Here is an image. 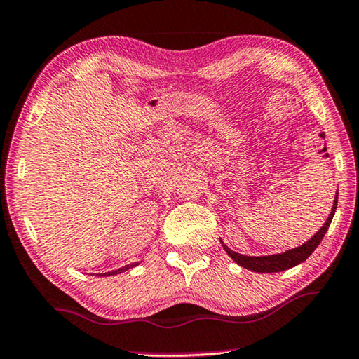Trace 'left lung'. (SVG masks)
<instances>
[{
	"instance_id": "1",
	"label": "left lung",
	"mask_w": 359,
	"mask_h": 359,
	"mask_svg": "<svg viewBox=\"0 0 359 359\" xmlns=\"http://www.w3.org/2000/svg\"><path fill=\"white\" fill-rule=\"evenodd\" d=\"M337 194H339V191L336 193V196H334L332 209L330 212V215H327L323 226H321L311 239L304 242L302 245L290 248V250L282 252V253L263 255V257H248V255H242V253L231 250V248L228 245H224V242L220 239L224 252H226L229 257L233 258L234 263H238L241 267H244V269L253 271V272H263V274H269V272H280L285 269H290V267L301 264L302 261H306L309 257H311L315 248L320 245L321 239H323V236L326 234L327 228H330L332 217H334V214H336V209H337Z\"/></svg>"
}]
</instances>
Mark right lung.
<instances>
[{
    "label": "right lung",
    "instance_id": "obj_1",
    "mask_svg": "<svg viewBox=\"0 0 359 359\" xmlns=\"http://www.w3.org/2000/svg\"><path fill=\"white\" fill-rule=\"evenodd\" d=\"M139 263H133V264H128V266H123V267H118V269H115V271H111V272H104V274H96V276H102V277H111V276H117V274H121V272H125V271H128V269H131V267H136Z\"/></svg>",
    "mask_w": 359,
    "mask_h": 359
}]
</instances>
